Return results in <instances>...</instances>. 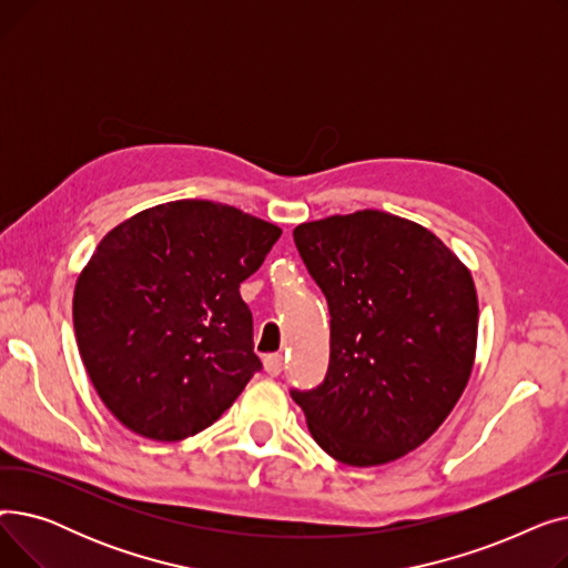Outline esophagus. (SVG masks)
Returning <instances> with one entry per match:
<instances>
[{
    "instance_id": "34e87169",
    "label": "esophagus",
    "mask_w": 568,
    "mask_h": 568,
    "mask_svg": "<svg viewBox=\"0 0 568 568\" xmlns=\"http://www.w3.org/2000/svg\"><path fill=\"white\" fill-rule=\"evenodd\" d=\"M264 371L272 375V377L281 375V371H283V356L281 354H266L264 356Z\"/></svg>"
}]
</instances>
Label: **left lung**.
<instances>
[{"mask_svg": "<svg viewBox=\"0 0 568 568\" xmlns=\"http://www.w3.org/2000/svg\"><path fill=\"white\" fill-rule=\"evenodd\" d=\"M332 315L329 368L292 400L332 458L371 467L422 446L474 366L479 302L469 268L407 219L364 209L294 227Z\"/></svg>", "mask_w": 568, "mask_h": 568, "instance_id": "obj_1", "label": "left lung"}]
</instances>
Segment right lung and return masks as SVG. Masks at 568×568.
Segmentation results:
<instances>
[{"mask_svg": "<svg viewBox=\"0 0 568 568\" xmlns=\"http://www.w3.org/2000/svg\"><path fill=\"white\" fill-rule=\"evenodd\" d=\"M281 227L209 200L159 204L110 230L75 283V341L129 430L179 442L212 426L262 368L239 285Z\"/></svg>", "mask_w": 568, "mask_h": 568, "instance_id": "1", "label": "right lung"}]
</instances>
